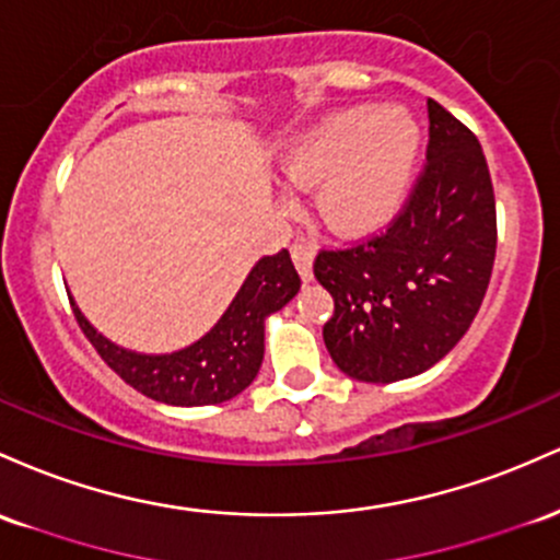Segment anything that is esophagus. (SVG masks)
Returning a JSON list of instances; mask_svg holds the SVG:
<instances>
[{"label":"esophagus","mask_w":560,"mask_h":560,"mask_svg":"<svg viewBox=\"0 0 560 560\" xmlns=\"http://www.w3.org/2000/svg\"><path fill=\"white\" fill-rule=\"evenodd\" d=\"M291 256H293V261H296V269H299L301 278L312 280L314 243H312V241H304V237H299V241L291 246Z\"/></svg>","instance_id":"1"}]
</instances>
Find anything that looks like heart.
Returning <instances> with one entry per match:
<instances>
[{
  "label": "heart",
  "instance_id": "obj_1",
  "mask_svg": "<svg viewBox=\"0 0 560 560\" xmlns=\"http://www.w3.org/2000/svg\"><path fill=\"white\" fill-rule=\"evenodd\" d=\"M420 131L405 108L357 105L319 121L282 155V177L317 187V209L330 230L362 235L399 206Z\"/></svg>",
  "mask_w": 560,
  "mask_h": 560
}]
</instances>
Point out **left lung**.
<instances>
[{
	"label": "left lung",
	"instance_id": "obj_1",
	"mask_svg": "<svg viewBox=\"0 0 560 560\" xmlns=\"http://www.w3.org/2000/svg\"><path fill=\"white\" fill-rule=\"evenodd\" d=\"M498 211L481 144L429 100V148L388 228L323 248L314 278L332 296L323 338L332 362L364 383L423 373L466 336L489 288Z\"/></svg>",
	"mask_w": 560,
	"mask_h": 560
}]
</instances>
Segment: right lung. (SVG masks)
Returning a JSON list of instances; mask_svg holds the SVG:
<instances>
[{"label": "right lung", "mask_w": 560, "mask_h": 560, "mask_svg": "<svg viewBox=\"0 0 560 560\" xmlns=\"http://www.w3.org/2000/svg\"><path fill=\"white\" fill-rule=\"evenodd\" d=\"M301 278L285 248L264 256L228 312L192 347L172 354H137L100 336L73 304L79 328L105 364L144 397L177 407L222 405L250 386L264 360V319L299 293Z\"/></svg>", "instance_id": "obj_1"}]
</instances>
